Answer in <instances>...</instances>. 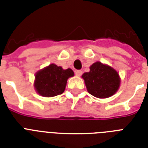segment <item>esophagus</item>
Returning <instances> with one entry per match:
<instances>
[{
  "label": "esophagus",
  "instance_id": "esophagus-1",
  "mask_svg": "<svg viewBox=\"0 0 148 148\" xmlns=\"http://www.w3.org/2000/svg\"><path fill=\"white\" fill-rule=\"evenodd\" d=\"M75 74L77 76L80 77L82 74V71H80V70H77V71H75Z\"/></svg>",
  "mask_w": 148,
  "mask_h": 148
}]
</instances>
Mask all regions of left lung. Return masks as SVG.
Segmentation results:
<instances>
[{
  "instance_id": "obj_1",
  "label": "left lung",
  "mask_w": 148,
  "mask_h": 148,
  "mask_svg": "<svg viewBox=\"0 0 148 148\" xmlns=\"http://www.w3.org/2000/svg\"><path fill=\"white\" fill-rule=\"evenodd\" d=\"M88 93L98 98H107L112 96L119 89L121 79L114 68L97 61L90 67V71L84 73Z\"/></svg>"
}]
</instances>
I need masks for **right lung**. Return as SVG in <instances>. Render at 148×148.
Here are the masks:
<instances>
[{
  "label": "right lung",
  "mask_w": 148,
  "mask_h": 148,
  "mask_svg": "<svg viewBox=\"0 0 148 148\" xmlns=\"http://www.w3.org/2000/svg\"><path fill=\"white\" fill-rule=\"evenodd\" d=\"M74 75L71 68L64 70L51 64L36 73L34 85L36 91L43 97H54L64 91L67 79Z\"/></svg>",
  "instance_id": "1"
}]
</instances>
